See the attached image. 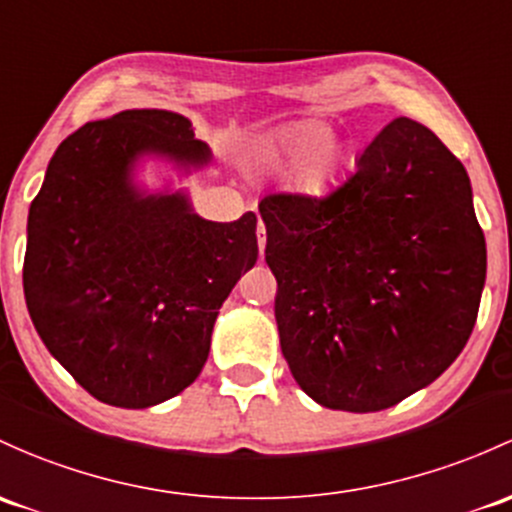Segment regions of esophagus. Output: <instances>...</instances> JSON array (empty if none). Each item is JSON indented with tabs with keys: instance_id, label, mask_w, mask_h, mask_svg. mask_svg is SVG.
I'll use <instances>...</instances> for the list:
<instances>
[{
	"instance_id": "34e87169",
	"label": "esophagus",
	"mask_w": 512,
	"mask_h": 512,
	"mask_svg": "<svg viewBox=\"0 0 512 512\" xmlns=\"http://www.w3.org/2000/svg\"><path fill=\"white\" fill-rule=\"evenodd\" d=\"M257 245H260V252L265 250V245H267V228H265V223H257Z\"/></svg>"
}]
</instances>
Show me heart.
Returning <instances> with one entry per match:
<instances>
[{
	"instance_id": "heart-1",
	"label": "heart",
	"mask_w": 512,
	"mask_h": 512,
	"mask_svg": "<svg viewBox=\"0 0 512 512\" xmlns=\"http://www.w3.org/2000/svg\"><path fill=\"white\" fill-rule=\"evenodd\" d=\"M331 137H333L331 127L321 125V122H306V125L289 129V132L279 139L277 157L287 161H304L324 149L326 144L331 142ZM336 164H338L336 149H326V152H322L314 159V164H311L309 184L311 186L324 184L328 176L333 174Z\"/></svg>"
}]
</instances>
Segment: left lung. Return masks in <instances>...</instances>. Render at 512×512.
Instances as JSON below:
<instances>
[{
    "label": "left lung",
    "instance_id": "8db88e82",
    "mask_svg": "<svg viewBox=\"0 0 512 512\" xmlns=\"http://www.w3.org/2000/svg\"><path fill=\"white\" fill-rule=\"evenodd\" d=\"M277 279L279 346L328 410L378 412L464 351L486 282V238L464 164L397 117L324 196L260 201Z\"/></svg>",
    "mask_w": 512,
    "mask_h": 512
}]
</instances>
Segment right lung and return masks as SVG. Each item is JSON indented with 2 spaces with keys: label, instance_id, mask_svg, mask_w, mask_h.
Instances as JSON below:
<instances>
[{
  "label": "right lung",
  "instance_id": "right-lung-1",
  "mask_svg": "<svg viewBox=\"0 0 512 512\" xmlns=\"http://www.w3.org/2000/svg\"><path fill=\"white\" fill-rule=\"evenodd\" d=\"M144 152L206 164L184 115L125 110L53 154L29 208L24 297L53 358L95 400L144 410L186 390L211 351L218 309L257 262V218H198L184 193L139 196Z\"/></svg>",
  "mask_w": 512,
  "mask_h": 512
}]
</instances>
